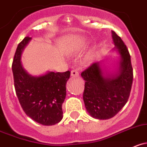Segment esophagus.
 Instances as JSON below:
<instances>
[{"label": "esophagus", "mask_w": 147, "mask_h": 147, "mask_svg": "<svg viewBox=\"0 0 147 147\" xmlns=\"http://www.w3.org/2000/svg\"><path fill=\"white\" fill-rule=\"evenodd\" d=\"M71 76H73V77H77V76H79V71H77V70L74 69V70H72V71H71Z\"/></svg>", "instance_id": "34e87169"}]
</instances>
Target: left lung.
Wrapping results in <instances>:
<instances>
[{"label": "left lung", "mask_w": 147, "mask_h": 147, "mask_svg": "<svg viewBox=\"0 0 147 147\" xmlns=\"http://www.w3.org/2000/svg\"><path fill=\"white\" fill-rule=\"evenodd\" d=\"M115 49L119 53V68L108 76L99 62L93 63L81 74L85 81L83 100L91 116L100 120L114 117L129 98L133 83L131 56L121 37L112 31Z\"/></svg>", "instance_id": "obj_1"}]
</instances>
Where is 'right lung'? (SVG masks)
Listing matches in <instances>:
<instances>
[{
	"label": "right lung",
	"instance_id": "add662e5",
	"mask_svg": "<svg viewBox=\"0 0 147 147\" xmlns=\"http://www.w3.org/2000/svg\"><path fill=\"white\" fill-rule=\"evenodd\" d=\"M30 40L31 37H26L18 45L12 63L16 95L29 118L42 125H55L63 118L62 104L71 72L50 71L40 76L29 74L20 61L22 50Z\"/></svg>",
	"mask_w": 147,
	"mask_h": 147
}]
</instances>
